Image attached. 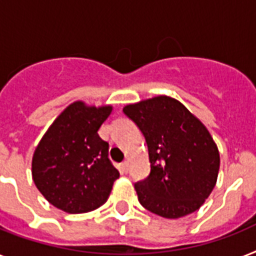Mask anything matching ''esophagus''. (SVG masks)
Masks as SVG:
<instances>
[{
	"mask_svg": "<svg viewBox=\"0 0 256 256\" xmlns=\"http://www.w3.org/2000/svg\"><path fill=\"white\" fill-rule=\"evenodd\" d=\"M122 170H124V172L128 171V160H124V163H122Z\"/></svg>",
	"mask_w": 256,
	"mask_h": 256,
	"instance_id": "34e87169",
	"label": "esophagus"
}]
</instances>
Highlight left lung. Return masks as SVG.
<instances>
[{
  "label": "left lung",
  "instance_id": "obj_1",
  "mask_svg": "<svg viewBox=\"0 0 256 256\" xmlns=\"http://www.w3.org/2000/svg\"><path fill=\"white\" fill-rule=\"evenodd\" d=\"M146 139L151 171L135 182L139 202L164 218L188 216L217 182L220 154L206 128L178 100L158 96L124 108Z\"/></svg>",
  "mask_w": 256,
  "mask_h": 256
}]
</instances>
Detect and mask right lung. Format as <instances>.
<instances>
[{
    "mask_svg": "<svg viewBox=\"0 0 256 256\" xmlns=\"http://www.w3.org/2000/svg\"><path fill=\"white\" fill-rule=\"evenodd\" d=\"M113 108L70 104L35 148L32 180L51 205L86 213L106 202L120 172L109 159V143L98 128Z\"/></svg>",
    "mask_w": 256,
    "mask_h": 256,
    "instance_id": "right-lung-1",
    "label": "right lung"
}]
</instances>
